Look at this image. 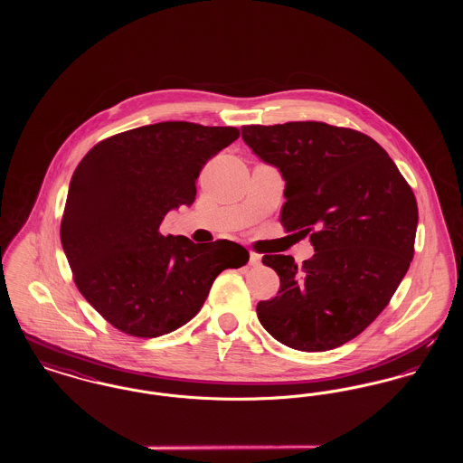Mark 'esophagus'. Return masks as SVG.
I'll return each mask as SVG.
<instances>
[{
    "instance_id": "obj_1",
    "label": "esophagus",
    "mask_w": 463,
    "mask_h": 463,
    "mask_svg": "<svg viewBox=\"0 0 463 463\" xmlns=\"http://www.w3.org/2000/svg\"><path fill=\"white\" fill-rule=\"evenodd\" d=\"M260 260H262V259H260V255H259V253H253V251L250 253V265L257 267V265H260Z\"/></svg>"
}]
</instances>
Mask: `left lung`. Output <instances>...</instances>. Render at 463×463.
<instances>
[{
    "label": "left lung",
    "instance_id": "obj_1",
    "mask_svg": "<svg viewBox=\"0 0 463 463\" xmlns=\"http://www.w3.org/2000/svg\"><path fill=\"white\" fill-rule=\"evenodd\" d=\"M242 140L287 182L281 223L308 236L312 259L265 255L278 297L257 316L278 342L330 351L387 307L415 253L417 199L372 137L321 121L248 125Z\"/></svg>",
    "mask_w": 463,
    "mask_h": 463
}]
</instances>
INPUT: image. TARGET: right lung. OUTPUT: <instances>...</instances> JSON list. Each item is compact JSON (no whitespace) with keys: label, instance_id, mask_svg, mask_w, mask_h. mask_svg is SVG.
I'll list each match as a JSON object with an SVG mask.
<instances>
[{"label":"right lung","instance_id":"obj_1","mask_svg":"<svg viewBox=\"0 0 463 463\" xmlns=\"http://www.w3.org/2000/svg\"><path fill=\"white\" fill-rule=\"evenodd\" d=\"M238 137L234 127L163 121L99 142L74 170L61 241L76 287L114 328L138 338L176 330L222 270L248 262L238 242L159 232L170 210L194 203L206 161Z\"/></svg>","mask_w":463,"mask_h":463}]
</instances>
